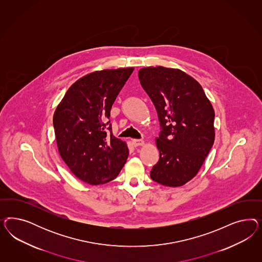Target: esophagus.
<instances>
[{
    "mask_svg": "<svg viewBox=\"0 0 262 262\" xmlns=\"http://www.w3.org/2000/svg\"><path fill=\"white\" fill-rule=\"evenodd\" d=\"M133 145L135 147H138V146H143L145 145V142L142 139H133Z\"/></svg>",
    "mask_w": 262,
    "mask_h": 262,
    "instance_id": "1",
    "label": "esophagus"
}]
</instances>
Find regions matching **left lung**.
I'll return each instance as SVG.
<instances>
[{"instance_id": "left-lung-1", "label": "left lung", "mask_w": 262, "mask_h": 262, "mask_svg": "<svg viewBox=\"0 0 262 262\" xmlns=\"http://www.w3.org/2000/svg\"><path fill=\"white\" fill-rule=\"evenodd\" d=\"M138 78L162 128L156 138L159 160L151 179L169 187L183 186L198 174L214 143L213 106L198 81L180 69L145 67Z\"/></svg>"}]
</instances>
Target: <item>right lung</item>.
Masks as SVG:
<instances>
[{
    "label": "right lung",
    "mask_w": 262,
    "mask_h": 262,
    "mask_svg": "<svg viewBox=\"0 0 262 262\" xmlns=\"http://www.w3.org/2000/svg\"><path fill=\"white\" fill-rule=\"evenodd\" d=\"M134 70L129 67L89 73L72 84L56 106L53 121L57 149L72 173L83 183H108L127 162V142L112 135L107 120Z\"/></svg>",
    "instance_id": "obj_1"
}]
</instances>
